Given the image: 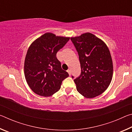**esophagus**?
<instances>
[{"label": "esophagus", "instance_id": "esophagus-1", "mask_svg": "<svg viewBox=\"0 0 132 132\" xmlns=\"http://www.w3.org/2000/svg\"><path fill=\"white\" fill-rule=\"evenodd\" d=\"M67 71H68V72L69 76H70V75H71V70H67Z\"/></svg>", "mask_w": 132, "mask_h": 132}]
</instances>
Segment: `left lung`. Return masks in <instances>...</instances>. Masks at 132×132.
I'll use <instances>...</instances> for the list:
<instances>
[{
  "instance_id": "1",
  "label": "left lung",
  "mask_w": 132,
  "mask_h": 132,
  "mask_svg": "<svg viewBox=\"0 0 132 132\" xmlns=\"http://www.w3.org/2000/svg\"><path fill=\"white\" fill-rule=\"evenodd\" d=\"M70 39L79 55L81 69V74L74 80L77 90L88 98L100 95L108 87L112 78L113 64L108 48L90 32Z\"/></svg>"
}]
</instances>
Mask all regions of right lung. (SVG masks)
Segmentation results:
<instances>
[{"instance_id":"1","label":"right lung","mask_w":132,"mask_h":132,"mask_svg":"<svg viewBox=\"0 0 132 132\" xmlns=\"http://www.w3.org/2000/svg\"><path fill=\"white\" fill-rule=\"evenodd\" d=\"M69 39L47 32L29 47L24 62V75L29 87L35 94L43 97L53 95L69 76L62 69L56 53Z\"/></svg>"}]
</instances>
